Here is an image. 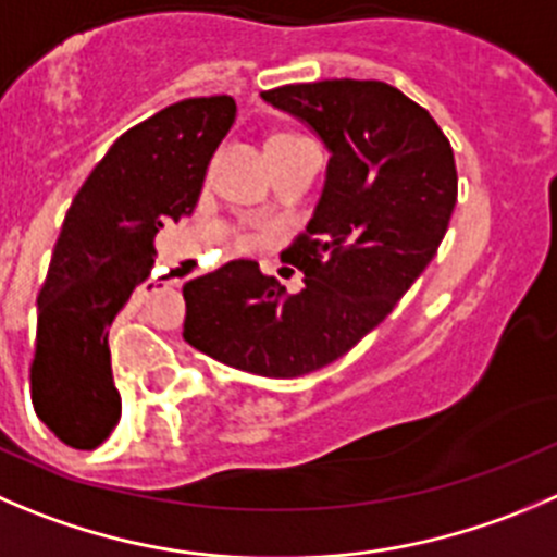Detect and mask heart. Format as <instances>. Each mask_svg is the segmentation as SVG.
<instances>
[{
    "mask_svg": "<svg viewBox=\"0 0 557 557\" xmlns=\"http://www.w3.org/2000/svg\"><path fill=\"white\" fill-rule=\"evenodd\" d=\"M298 141H309L306 136L300 134H293V131H278V134H273L268 139V150H273V147H287V145H298ZM246 243V240H243Z\"/></svg>",
    "mask_w": 557,
    "mask_h": 557,
    "instance_id": "b5f03b06",
    "label": "heart"
}]
</instances>
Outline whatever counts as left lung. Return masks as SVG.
Segmentation results:
<instances>
[{"label": "left lung", "mask_w": 557, "mask_h": 557, "mask_svg": "<svg viewBox=\"0 0 557 557\" xmlns=\"http://www.w3.org/2000/svg\"><path fill=\"white\" fill-rule=\"evenodd\" d=\"M331 150L306 232L282 251L304 270L289 295L251 259L183 287V336L226 367L293 380L338 361L394 311L446 237L457 205L451 141L385 82L325 78L262 92Z\"/></svg>", "instance_id": "left-lung-1"}]
</instances>
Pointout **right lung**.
<instances>
[{
  "mask_svg": "<svg viewBox=\"0 0 557 557\" xmlns=\"http://www.w3.org/2000/svg\"><path fill=\"white\" fill-rule=\"evenodd\" d=\"M235 114L230 95L166 106L125 131L78 188L37 295L29 367L37 418L65 446L92 451L120 423L109 325L147 282L163 221L196 208Z\"/></svg>",
  "mask_w": 557,
  "mask_h": 557,
  "instance_id": "1",
  "label": "right lung"
}]
</instances>
